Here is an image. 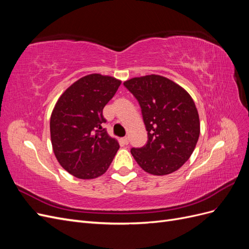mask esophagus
<instances>
[{
	"label": "esophagus",
	"instance_id": "34e87169",
	"mask_svg": "<svg viewBox=\"0 0 249 249\" xmlns=\"http://www.w3.org/2000/svg\"><path fill=\"white\" fill-rule=\"evenodd\" d=\"M122 142H123V144L126 145L127 143H129V138H127V137H124V138H122Z\"/></svg>",
	"mask_w": 249,
	"mask_h": 249
}]
</instances>
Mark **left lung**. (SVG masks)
I'll list each match as a JSON object with an SVG mask.
<instances>
[{
	"mask_svg": "<svg viewBox=\"0 0 249 249\" xmlns=\"http://www.w3.org/2000/svg\"><path fill=\"white\" fill-rule=\"evenodd\" d=\"M124 85L138 101L147 131L146 144L131 149L134 159L150 175L175 172L189 159L199 137V116L192 97L158 74L133 78Z\"/></svg>",
	"mask_w": 249,
	"mask_h": 249,
	"instance_id": "obj_1",
	"label": "left lung"
}]
</instances>
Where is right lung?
I'll use <instances>...</instances> for the list:
<instances>
[{
  "label": "right lung",
  "mask_w": 249,
  "mask_h": 249,
  "mask_svg": "<svg viewBox=\"0 0 249 249\" xmlns=\"http://www.w3.org/2000/svg\"><path fill=\"white\" fill-rule=\"evenodd\" d=\"M120 84L113 77L88 74L67 88L56 103L50 122L53 150L73 177H100L115 157L119 144L103 127V109Z\"/></svg>",
  "instance_id": "obj_1"
}]
</instances>
